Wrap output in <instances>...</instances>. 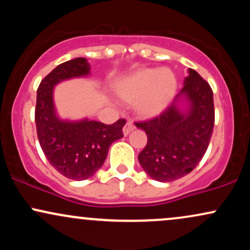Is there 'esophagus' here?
I'll use <instances>...</instances> for the list:
<instances>
[{
  "instance_id": "obj_1",
  "label": "esophagus",
  "mask_w": 250,
  "mask_h": 250,
  "mask_svg": "<svg viewBox=\"0 0 250 250\" xmlns=\"http://www.w3.org/2000/svg\"><path fill=\"white\" fill-rule=\"evenodd\" d=\"M134 129H135L134 123L131 122V121H128L125 125V127H123V134H125V136H127V135L130 133V131H133Z\"/></svg>"
}]
</instances>
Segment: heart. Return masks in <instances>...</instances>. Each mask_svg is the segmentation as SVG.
Listing matches in <instances>:
<instances>
[{"label": "heart", "mask_w": 250, "mask_h": 250, "mask_svg": "<svg viewBox=\"0 0 250 250\" xmlns=\"http://www.w3.org/2000/svg\"><path fill=\"white\" fill-rule=\"evenodd\" d=\"M176 79L167 69H143L117 84L123 101L135 105L142 117H155L165 111L176 93Z\"/></svg>", "instance_id": "1"}]
</instances>
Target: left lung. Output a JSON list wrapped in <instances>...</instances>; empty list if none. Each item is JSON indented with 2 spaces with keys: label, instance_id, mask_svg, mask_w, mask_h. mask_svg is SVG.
<instances>
[{
  "label": "left lung",
  "instance_id": "1",
  "mask_svg": "<svg viewBox=\"0 0 250 250\" xmlns=\"http://www.w3.org/2000/svg\"><path fill=\"white\" fill-rule=\"evenodd\" d=\"M188 73L173 104L154 119L135 122L148 137L147 146L139 154L140 165L160 182H171L190 173L207 151L213 134V90L199 73L194 69ZM180 97L188 102L186 111L178 105Z\"/></svg>",
  "mask_w": 250,
  "mask_h": 250
}]
</instances>
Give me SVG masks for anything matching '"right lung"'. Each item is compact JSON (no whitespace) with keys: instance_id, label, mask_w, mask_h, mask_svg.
<instances>
[{"instance_id":"right-lung-1","label":"right lung","mask_w":250,"mask_h":250,"mask_svg":"<svg viewBox=\"0 0 250 250\" xmlns=\"http://www.w3.org/2000/svg\"><path fill=\"white\" fill-rule=\"evenodd\" d=\"M90 64L77 57L57 65L37 88L35 122L43 153L54 168L70 180H87L102 167L110 145L123 137L125 119L113 125L93 120L63 121L57 117L53 101L54 87L73 77L87 76Z\"/></svg>"}]
</instances>
